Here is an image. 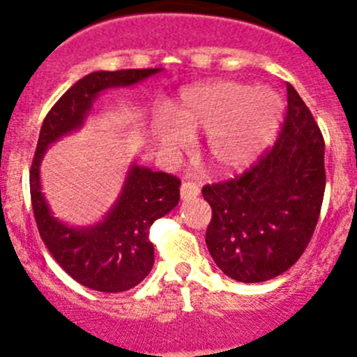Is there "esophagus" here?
I'll list each match as a JSON object with an SVG mask.
<instances>
[{
  "label": "esophagus",
  "mask_w": 357,
  "mask_h": 357,
  "mask_svg": "<svg viewBox=\"0 0 357 357\" xmlns=\"http://www.w3.org/2000/svg\"><path fill=\"white\" fill-rule=\"evenodd\" d=\"M179 193H181V200H192V199H195V197H199L200 188H199V185H195V183L185 181L181 185Z\"/></svg>",
  "instance_id": "esophagus-1"
}]
</instances>
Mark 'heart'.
Listing matches in <instances>:
<instances>
[{"mask_svg":"<svg viewBox=\"0 0 357 357\" xmlns=\"http://www.w3.org/2000/svg\"><path fill=\"white\" fill-rule=\"evenodd\" d=\"M282 98L269 88L236 81H208L179 93L171 121H158L153 136L169 155H178L192 136L207 135V155L218 171L250 167L273 145L283 121Z\"/></svg>","mask_w":357,"mask_h":357,"instance_id":"b5f03b06","label":"heart"}]
</instances>
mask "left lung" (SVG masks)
Masks as SVG:
<instances>
[{"mask_svg": "<svg viewBox=\"0 0 357 357\" xmlns=\"http://www.w3.org/2000/svg\"><path fill=\"white\" fill-rule=\"evenodd\" d=\"M287 100L276 145L240 178L202 190L212 207L205 243L218 268L236 282H268L291 268L321 211L323 135L291 84Z\"/></svg>", "mask_w": 357, "mask_h": 357, "instance_id": "left-lung-1", "label": "left lung"}]
</instances>
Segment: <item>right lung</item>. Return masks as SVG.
<instances>
[{
    "instance_id": "obj_1",
    "label": "right lung",
    "mask_w": 357,
    "mask_h": 357,
    "mask_svg": "<svg viewBox=\"0 0 357 357\" xmlns=\"http://www.w3.org/2000/svg\"><path fill=\"white\" fill-rule=\"evenodd\" d=\"M162 68L96 70L79 79L52 107L39 131L31 167V200L39 235L50 254L70 278L91 290L126 291L149 276L153 268V243L149 229L179 202L178 178L132 162L117 200L102 221L72 226L53 214L41 186V162L46 150L84 126L100 93L129 88Z\"/></svg>"
}]
</instances>
